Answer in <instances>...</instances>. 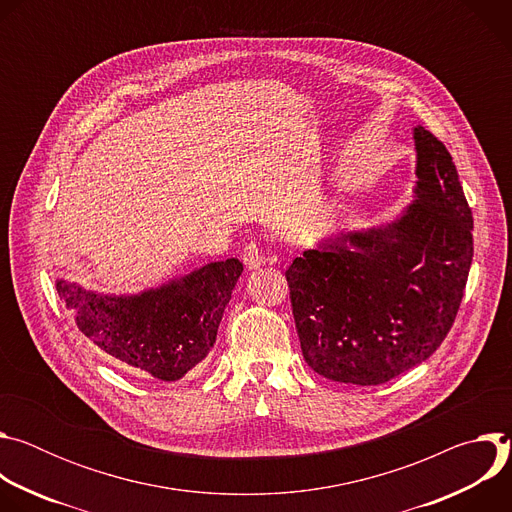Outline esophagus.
<instances>
[{"label": "esophagus", "instance_id": "1", "mask_svg": "<svg viewBox=\"0 0 512 512\" xmlns=\"http://www.w3.org/2000/svg\"><path fill=\"white\" fill-rule=\"evenodd\" d=\"M241 259H243V263H245L247 269H257V267H261V265L267 261V255H265V251H263L261 245H257V243H247L245 249H243V253H241Z\"/></svg>", "mask_w": 512, "mask_h": 512}]
</instances>
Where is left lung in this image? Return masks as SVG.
<instances>
[{
	"label": "left lung",
	"instance_id": "obj_1",
	"mask_svg": "<svg viewBox=\"0 0 512 512\" xmlns=\"http://www.w3.org/2000/svg\"><path fill=\"white\" fill-rule=\"evenodd\" d=\"M415 200L395 223L342 233L285 271L302 354L318 375L381 385L427 360L460 310L472 210L446 145L413 129Z\"/></svg>",
	"mask_w": 512,
	"mask_h": 512
}]
</instances>
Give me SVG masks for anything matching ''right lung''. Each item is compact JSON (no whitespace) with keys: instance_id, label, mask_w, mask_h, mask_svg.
Returning <instances> with one entry per match:
<instances>
[{"instance_id":"obj_1","label":"right lung","mask_w":512,"mask_h":512,"mask_svg":"<svg viewBox=\"0 0 512 512\" xmlns=\"http://www.w3.org/2000/svg\"><path fill=\"white\" fill-rule=\"evenodd\" d=\"M241 271L239 259L216 261L137 296H103L64 279L56 289L101 352L160 381H178L214 346Z\"/></svg>"}]
</instances>
